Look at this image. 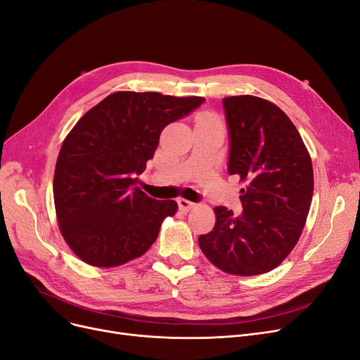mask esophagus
<instances>
[{
    "label": "esophagus",
    "instance_id": "1",
    "mask_svg": "<svg viewBox=\"0 0 360 360\" xmlns=\"http://www.w3.org/2000/svg\"><path fill=\"white\" fill-rule=\"evenodd\" d=\"M177 202H179L180 211H183V212H188V211H191L192 208L196 207V204L191 202V200H188V199H183V198H180V199L177 200Z\"/></svg>",
    "mask_w": 360,
    "mask_h": 360
}]
</instances>
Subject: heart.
<instances>
[{
    "instance_id": "1",
    "label": "heart",
    "mask_w": 360,
    "mask_h": 360,
    "mask_svg": "<svg viewBox=\"0 0 360 360\" xmlns=\"http://www.w3.org/2000/svg\"><path fill=\"white\" fill-rule=\"evenodd\" d=\"M198 122H205V124H220L219 120L212 117V115H202V117H199Z\"/></svg>"
}]
</instances>
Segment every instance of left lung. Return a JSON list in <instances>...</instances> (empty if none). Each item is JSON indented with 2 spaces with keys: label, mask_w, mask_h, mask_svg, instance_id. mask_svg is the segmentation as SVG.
<instances>
[{
  "label": "left lung",
  "mask_w": 360,
  "mask_h": 360,
  "mask_svg": "<svg viewBox=\"0 0 360 360\" xmlns=\"http://www.w3.org/2000/svg\"><path fill=\"white\" fill-rule=\"evenodd\" d=\"M230 136L229 174L238 176L242 212L215 207L199 247L224 273L257 276L278 267L303 232L313 196L310 153L282 109L257 96L223 98Z\"/></svg>",
  "instance_id": "1"
}]
</instances>
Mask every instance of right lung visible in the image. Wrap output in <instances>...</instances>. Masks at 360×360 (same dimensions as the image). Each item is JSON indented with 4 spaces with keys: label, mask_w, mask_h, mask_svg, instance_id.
Returning a JSON list of instances; mask_svg holds the SVG:
<instances>
[{
    "label": "right lung",
    "mask_w": 360,
    "mask_h": 360,
    "mask_svg": "<svg viewBox=\"0 0 360 360\" xmlns=\"http://www.w3.org/2000/svg\"><path fill=\"white\" fill-rule=\"evenodd\" d=\"M204 97L117 91L72 128L57 156L53 195L57 221L69 248L84 263L115 267L139 258L156 240L176 200L140 191L164 128Z\"/></svg>",
    "instance_id": "add662e5"
}]
</instances>
